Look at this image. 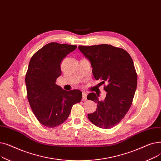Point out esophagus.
<instances>
[{"instance_id": "esophagus-1", "label": "esophagus", "mask_w": 161, "mask_h": 161, "mask_svg": "<svg viewBox=\"0 0 161 161\" xmlns=\"http://www.w3.org/2000/svg\"><path fill=\"white\" fill-rule=\"evenodd\" d=\"M87 92H82V100L83 101H85L87 100Z\"/></svg>"}]
</instances>
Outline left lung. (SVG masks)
Listing matches in <instances>:
<instances>
[{
    "label": "left lung",
    "instance_id": "obj_1",
    "mask_svg": "<svg viewBox=\"0 0 161 161\" xmlns=\"http://www.w3.org/2000/svg\"><path fill=\"white\" fill-rule=\"evenodd\" d=\"M90 61L94 78L106 83L103 100L99 95L89 93L87 98L97 103L96 111L87 115L89 121L101 129H111L128 112L137 87V74L130 55L112 45L101 44L78 47Z\"/></svg>",
    "mask_w": 161,
    "mask_h": 161
}]
</instances>
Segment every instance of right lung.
I'll return each mask as SVG.
<instances>
[{
  "label": "right lung",
  "instance_id": "obj_1",
  "mask_svg": "<svg viewBox=\"0 0 161 161\" xmlns=\"http://www.w3.org/2000/svg\"><path fill=\"white\" fill-rule=\"evenodd\" d=\"M77 46L51 42L34 55L25 76L27 98L38 121L53 128L69 117L72 107L80 103L82 92L78 89L65 91L56 84L61 75L63 59Z\"/></svg>",
  "mask_w": 161,
  "mask_h": 161
}]
</instances>
